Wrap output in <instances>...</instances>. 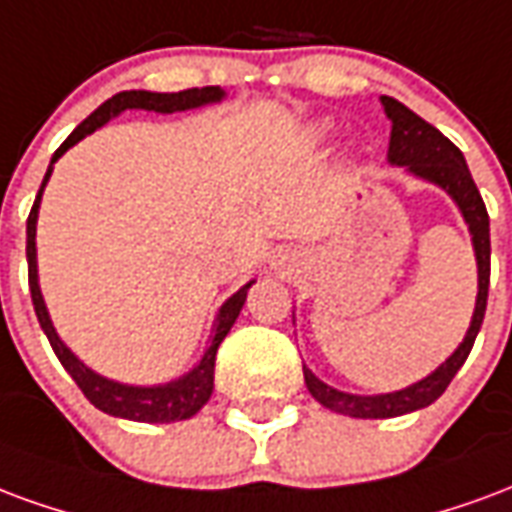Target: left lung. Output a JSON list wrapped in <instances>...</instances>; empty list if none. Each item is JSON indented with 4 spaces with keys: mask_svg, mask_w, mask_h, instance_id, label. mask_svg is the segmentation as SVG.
I'll return each mask as SVG.
<instances>
[{
    "mask_svg": "<svg viewBox=\"0 0 512 512\" xmlns=\"http://www.w3.org/2000/svg\"><path fill=\"white\" fill-rule=\"evenodd\" d=\"M382 106L387 117L393 122V133H390V152L387 158L395 166H406V169L417 174V177L434 182L439 188H445L453 201L464 212V220L469 223L472 231V245H475L477 256V302L472 324L466 330L464 343L455 349L445 363L436 368L434 374L425 376L423 382L412 384L406 390L387 395H349L341 390H333L316 376L302 368L305 384L311 395L327 409L338 414H349V417H363V420H382V417H398V414L414 412L423 406L434 404L439 395L445 393L447 384L453 382L458 368L466 363V357L475 346V338L480 333V324L486 316L488 302V278H491V234H488V212L483 204V196L477 190L475 179L466 169V160L461 149L455 147L450 138H445L434 125H428L414 111L398 103L395 98L382 95Z\"/></svg>",
    "mask_w": 512,
    "mask_h": 512,
    "instance_id": "left-lung-1",
    "label": "left lung"
}]
</instances>
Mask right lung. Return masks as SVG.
<instances>
[{"instance_id":"add662e5","label":"right lung","mask_w":512,"mask_h":512,"mask_svg":"<svg viewBox=\"0 0 512 512\" xmlns=\"http://www.w3.org/2000/svg\"><path fill=\"white\" fill-rule=\"evenodd\" d=\"M223 98V89L220 87H193L182 89V92H144V89H130V92H119L114 98H108L103 106H98L89 114L81 125H78L70 136L62 141V147L54 152L51 166H48L43 185L37 190V199L32 204V212L26 218V261H29V292H32V305H35L37 322L43 327V333L48 335L51 349L59 357V363L65 365V371L73 376V382L78 384V390L87 395L89 404L98 406L100 412L114 414V417H125V420H136V423H174V420H188L193 414L199 412L201 406L210 401L212 384H215V354L223 338L229 335L231 324L237 322L245 297H248V286H242L240 292L231 294L229 300L220 305L218 319L212 327V338L207 352L201 357V363L190 371L188 376H182L177 382L158 384V387H130V384L111 382L103 379L95 371H89L87 365L78 360L76 354L67 349L65 343L59 341L54 324L48 319L46 302L37 286V251H35V231H37V207H40V196L46 188L48 177L54 171L57 163L67 149L78 144L81 138L95 133L100 125H106L108 119L122 114L125 108H144V111H158V114H174V111H185V108L204 106V103H215Z\"/></svg>"}]
</instances>
